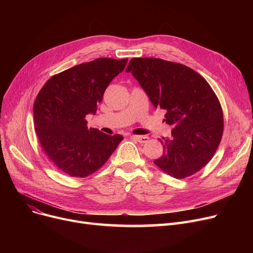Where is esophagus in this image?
Segmentation results:
<instances>
[{
  "mask_svg": "<svg viewBox=\"0 0 253 253\" xmlns=\"http://www.w3.org/2000/svg\"><path fill=\"white\" fill-rule=\"evenodd\" d=\"M131 137L133 138L134 140L138 141L139 143L148 142V141H149V139H150V137H149V136H145V135H133V136H131Z\"/></svg>",
  "mask_w": 253,
  "mask_h": 253,
  "instance_id": "34e87169",
  "label": "esophagus"
}]
</instances>
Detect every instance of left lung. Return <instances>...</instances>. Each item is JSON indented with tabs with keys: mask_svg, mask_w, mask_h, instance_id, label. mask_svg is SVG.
Instances as JSON below:
<instances>
[{
	"mask_svg": "<svg viewBox=\"0 0 253 253\" xmlns=\"http://www.w3.org/2000/svg\"><path fill=\"white\" fill-rule=\"evenodd\" d=\"M147 92L155 108L166 111L173 127L170 139H160L163 155L154 163L181 179L206 166L223 132L220 102L206 80L189 66L161 58H132L126 69Z\"/></svg>",
	"mask_w": 253,
	"mask_h": 253,
	"instance_id": "obj_1",
	"label": "left lung"
}]
</instances>
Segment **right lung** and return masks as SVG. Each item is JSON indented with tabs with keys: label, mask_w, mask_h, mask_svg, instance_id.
<instances>
[{
	"label": "right lung",
	"mask_w": 253,
	"mask_h": 253,
	"mask_svg": "<svg viewBox=\"0 0 253 253\" xmlns=\"http://www.w3.org/2000/svg\"><path fill=\"white\" fill-rule=\"evenodd\" d=\"M128 58H97L52 76L34 103V125L49 160L72 177L94 173L114 153L123 136L88 128L86 115L112 80L122 73Z\"/></svg>",
	"instance_id": "1"
}]
</instances>
